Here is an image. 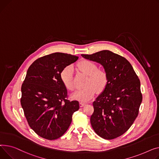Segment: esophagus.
<instances>
[{"mask_svg":"<svg viewBox=\"0 0 159 159\" xmlns=\"http://www.w3.org/2000/svg\"><path fill=\"white\" fill-rule=\"evenodd\" d=\"M85 102H80V107H83L84 105H85Z\"/></svg>","mask_w":159,"mask_h":159,"instance_id":"esophagus-1","label":"esophagus"}]
</instances>
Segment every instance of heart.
Here are the masks:
<instances>
[{
	"label": "heart",
	"mask_w": 159,
	"mask_h": 159,
	"mask_svg": "<svg viewBox=\"0 0 159 159\" xmlns=\"http://www.w3.org/2000/svg\"><path fill=\"white\" fill-rule=\"evenodd\" d=\"M80 71L87 76L83 89L77 90L72 94V98L80 101H88L94 96L96 92L100 93L107 87L108 76L107 72L98 69L97 65L90 61L83 60L77 64ZM60 78L64 86L72 91L75 89L73 82V69L70 65L65 67L60 73Z\"/></svg>",
	"instance_id": "heart-1"
}]
</instances>
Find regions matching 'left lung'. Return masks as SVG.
<instances>
[{
    "mask_svg": "<svg viewBox=\"0 0 159 159\" xmlns=\"http://www.w3.org/2000/svg\"><path fill=\"white\" fill-rule=\"evenodd\" d=\"M81 56L101 64L108 76L107 87L93 102L92 127L102 138L116 139L127 131L139 114L143 100L140 80L130 63L117 54L104 50Z\"/></svg>",
    "mask_w": 159,
    "mask_h": 159,
    "instance_id": "obj_1",
    "label": "left lung"
}]
</instances>
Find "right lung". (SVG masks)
Here are the masks:
<instances>
[{"label": "right lung", "mask_w": 159, "mask_h": 159, "mask_svg": "<svg viewBox=\"0 0 159 159\" xmlns=\"http://www.w3.org/2000/svg\"><path fill=\"white\" fill-rule=\"evenodd\" d=\"M78 59L76 56L55 52L36 60L28 69L22 85L20 103L28 124L40 137L55 140L69 128L78 101L68 99L60 78L63 68Z\"/></svg>", "instance_id": "1"}]
</instances>
